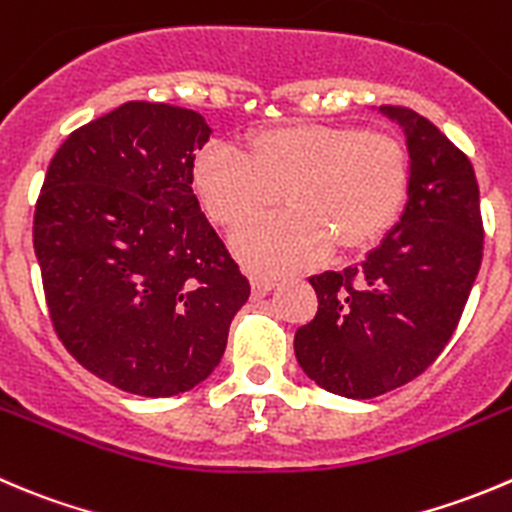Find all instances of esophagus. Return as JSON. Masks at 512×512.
I'll list each match as a JSON object with an SVG mask.
<instances>
[{
    "label": "esophagus",
    "mask_w": 512,
    "mask_h": 512,
    "mask_svg": "<svg viewBox=\"0 0 512 512\" xmlns=\"http://www.w3.org/2000/svg\"><path fill=\"white\" fill-rule=\"evenodd\" d=\"M250 282H252V295L262 297V295H267V292H270L272 287H275L277 277L260 275V272H255V275H250Z\"/></svg>",
    "instance_id": "esophagus-1"
}]
</instances>
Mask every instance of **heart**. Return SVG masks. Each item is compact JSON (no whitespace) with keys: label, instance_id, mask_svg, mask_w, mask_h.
Segmentation results:
<instances>
[{"label":"heart","instance_id":"obj_1","mask_svg":"<svg viewBox=\"0 0 512 512\" xmlns=\"http://www.w3.org/2000/svg\"><path fill=\"white\" fill-rule=\"evenodd\" d=\"M195 190L217 225L235 230L282 202L280 215L242 227L235 250L255 270H282L360 250L393 225L408 195V155L388 132L287 124L257 132L247 155L212 142L195 155Z\"/></svg>","mask_w":512,"mask_h":512}]
</instances>
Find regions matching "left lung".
Instances as JSON below:
<instances>
[{
  "mask_svg": "<svg viewBox=\"0 0 512 512\" xmlns=\"http://www.w3.org/2000/svg\"><path fill=\"white\" fill-rule=\"evenodd\" d=\"M410 152L408 205L357 265L312 275L317 315L295 355L327 393L370 400L423 375L458 327L483 260L478 180L423 114L382 104Z\"/></svg>",
  "mask_w": 512,
  "mask_h": 512,
  "instance_id": "left-lung-1",
  "label": "left lung"
}]
</instances>
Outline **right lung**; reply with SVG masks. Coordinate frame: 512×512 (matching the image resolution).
I'll return each instance as SVG.
<instances>
[{"label": "right lung", "mask_w": 512, "mask_h": 512, "mask_svg": "<svg viewBox=\"0 0 512 512\" xmlns=\"http://www.w3.org/2000/svg\"><path fill=\"white\" fill-rule=\"evenodd\" d=\"M210 124L124 102L64 140L34 207V252L54 332L114 388L170 398L222 360L250 282L192 192Z\"/></svg>", "instance_id": "right-lung-1"}]
</instances>
